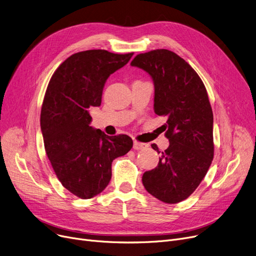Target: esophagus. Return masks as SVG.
<instances>
[{
  "instance_id": "esophagus-1",
  "label": "esophagus",
  "mask_w": 256,
  "mask_h": 256,
  "mask_svg": "<svg viewBox=\"0 0 256 256\" xmlns=\"http://www.w3.org/2000/svg\"><path fill=\"white\" fill-rule=\"evenodd\" d=\"M148 146L147 144H145V143H141V142H138V141H134V150H144V148H146V147Z\"/></svg>"
}]
</instances>
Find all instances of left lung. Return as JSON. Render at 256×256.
<instances>
[{
    "label": "left lung",
    "mask_w": 256,
    "mask_h": 256,
    "mask_svg": "<svg viewBox=\"0 0 256 256\" xmlns=\"http://www.w3.org/2000/svg\"><path fill=\"white\" fill-rule=\"evenodd\" d=\"M130 65L150 74L154 113L168 117L169 147L158 166L144 172L143 186L165 204L180 202L204 178L214 158V117L206 86L189 63L168 50L139 54ZM152 147L160 152L156 144Z\"/></svg>",
    "instance_id": "left-lung-1"
}]
</instances>
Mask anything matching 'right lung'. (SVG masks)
I'll use <instances>...</instances> for the list:
<instances>
[{
  "mask_svg": "<svg viewBox=\"0 0 256 256\" xmlns=\"http://www.w3.org/2000/svg\"><path fill=\"white\" fill-rule=\"evenodd\" d=\"M132 54L78 52L61 63L50 80L40 113L44 148L62 186L78 198L102 193L111 180L113 160L132 147L128 135L108 136L89 126V109L100 106L106 78Z\"/></svg>",
  "mask_w": 256,
  "mask_h": 256,
  "instance_id": "1",
  "label": "right lung"
}]
</instances>
